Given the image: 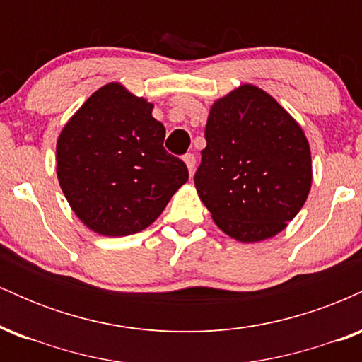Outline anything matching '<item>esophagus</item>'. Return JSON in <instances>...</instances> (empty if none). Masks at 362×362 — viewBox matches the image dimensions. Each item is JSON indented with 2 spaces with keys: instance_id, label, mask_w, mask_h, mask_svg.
I'll use <instances>...</instances> for the list:
<instances>
[{
  "instance_id": "34e87169",
  "label": "esophagus",
  "mask_w": 362,
  "mask_h": 362,
  "mask_svg": "<svg viewBox=\"0 0 362 362\" xmlns=\"http://www.w3.org/2000/svg\"><path fill=\"white\" fill-rule=\"evenodd\" d=\"M184 161H185L187 168H189L190 175H194V170H195V156L192 155V153H187V155L184 156Z\"/></svg>"
}]
</instances>
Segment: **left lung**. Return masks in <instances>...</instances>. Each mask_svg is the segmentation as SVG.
<instances>
[{
    "label": "left lung",
    "mask_w": 362,
    "mask_h": 362,
    "mask_svg": "<svg viewBox=\"0 0 362 362\" xmlns=\"http://www.w3.org/2000/svg\"><path fill=\"white\" fill-rule=\"evenodd\" d=\"M195 172L199 197L231 238L281 233L311 189V151L300 124L267 91L240 85L211 105Z\"/></svg>",
    "instance_id": "1"
}]
</instances>
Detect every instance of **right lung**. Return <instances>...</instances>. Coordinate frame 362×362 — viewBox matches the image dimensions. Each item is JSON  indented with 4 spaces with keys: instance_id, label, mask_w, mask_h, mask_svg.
Instances as JSON below:
<instances>
[{
    "instance_id": "obj_1",
    "label": "right lung",
    "mask_w": 362,
    "mask_h": 362,
    "mask_svg": "<svg viewBox=\"0 0 362 362\" xmlns=\"http://www.w3.org/2000/svg\"><path fill=\"white\" fill-rule=\"evenodd\" d=\"M151 112V102L112 81L90 95L57 138L61 190L95 233L143 231L189 180L184 161L165 151V127Z\"/></svg>"
}]
</instances>
